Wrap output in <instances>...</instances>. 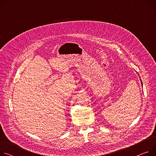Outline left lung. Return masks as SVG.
<instances>
[{
    "label": "left lung",
    "mask_w": 156,
    "mask_h": 156,
    "mask_svg": "<svg viewBox=\"0 0 156 156\" xmlns=\"http://www.w3.org/2000/svg\"><path fill=\"white\" fill-rule=\"evenodd\" d=\"M140 82H141V83H142V80H141V79H140Z\"/></svg>",
    "instance_id": "obj_1"
}]
</instances>
